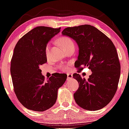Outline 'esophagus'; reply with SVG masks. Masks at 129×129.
<instances>
[{"mask_svg": "<svg viewBox=\"0 0 129 129\" xmlns=\"http://www.w3.org/2000/svg\"><path fill=\"white\" fill-rule=\"evenodd\" d=\"M73 78V75L72 74H67V80H71Z\"/></svg>", "mask_w": 129, "mask_h": 129, "instance_id": "esophagus-1", "label": "esophagus"}]
</instances>
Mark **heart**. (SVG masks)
I'll return each mask as SVG.
<instances>
[{"label":"heart","instance_id":"1","mask_svg":"<svg viewBox=\"0 0 129 129\" xmlns=\"http://www.w3.org/2000/svg\"><path fill=\"white\" fill-rule=\"evenodd\" d=\"M58 43H59V45L62 47V49L64 50L74 46L72 40H71L70 38L67 37V36H63L62 38H59L58 39ZM49 49L50 44H47V46H46L45 49V53L46 55H48V54H49ZM67 68H68V67H67V65H61L60 67V68L62 70H67Z\"/></svg>","mask_w":129,"mask_h":129}]
</instances>
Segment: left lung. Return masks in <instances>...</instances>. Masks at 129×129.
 Listing matches in <instances>:
<instances>
[{"label": "left lung", "instance_id": "obj_1", "mask_svg": "<svg viewBox=\"0 0 129 129\" xmlns=\"http://www.w3.org/2000/svg\"><path fill=\"white\" fill-rule=\"evenodd\" d=\"M62 35L72 38L78 46L75 66L87 67L92 72L87 80L78 74L73 75L79 86L74 94L76 104L89 111L103 108L114 97L120 78V65L114 43L90 25L66 28Z\"/></svg>", "mask_w": 129, "mask_h": 129}]
</instances>
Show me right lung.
<instances>
[{"label": "right lung", "mask_w": 129, "mask_h": 129, "mask_svg": "<svg viewBox=\"0 0 129 129\" xmlns=\"http://www.w3.org/2000/svg\"><path fill=\"white\" fill-rule=\"evenodd\" d=\"M60 29L38 26L15 46L10 66L14 90L21 104L30 110L43 112L53 107L67 79L66 74L57 73L45 80L40 69L47 62L46 46Z\"/></svg>", "instance_id": "right-lung-1"}]
</instances>
